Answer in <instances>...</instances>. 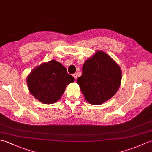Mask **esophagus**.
<instances>
[{"label": "esophagus", "instance_id": "34e87169", "mask_svg": "<svg viewBox=\"0 0 152 152\" xmlns=\"http://www.w3.org/2000/svg\"><path fill=\"white\" fill-rule=\"evenodd\" d=\"M72 76L74 77V78H75V80H76V78H77V75L76 73H75V74H73L72 75Z\"/></svg>", "mask_w": 152, "mask_h": 152}]
</instances>
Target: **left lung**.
<instances>
[{"label": "left lung", "mask_w": 152, "mask_h": 152, "mask_svg": "<svg viewBox=\"0 0 152 152\" xmlns=\"http://www.w3.org/2000/svg\"><path fill=\"white\" fill-rule=\"evenodd\" d=\"M121 79L119 66L106 53L98 51L85 62L77 83L89 103L99 105L114 96Z\"/></svg>", "instance_id": "obj_1"}]
</instances>
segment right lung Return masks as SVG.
<instances>
[{"mask_svg": "<svg viewBox=\"0 0 152 152\" xmlns=\"http://www.w3.org/2000/svg\"><path fill=\"white\" fill-rule=\"evenodd\" d=\"M75 78L61 63L51 60L34 69L27 77L30 92L40 102L50 104L57 102L65 88Z\"/></svg>", "mask_w": 152, "mask_h": 152, "instance_id": "add662e5", "label": "right lung"}]
</instances>
